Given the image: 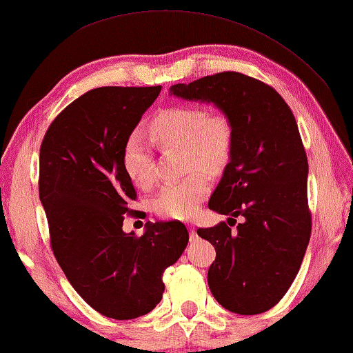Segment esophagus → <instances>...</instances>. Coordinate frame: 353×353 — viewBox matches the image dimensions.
Masks as SVG:
<instances>
[{
	"instance_id": "34e87169",
	"label": "esophagus",
	"mask_w": 353,
	"mask_h": 353,
	"mask_svg": "<svg viewBox=\"0 0 353 353\" xmlns=\"http://www.w3.org/2000/svg\"><path fill=\"white\" fill-rule=\"evenodd\" d=\"M188 232H190V240L195 241L196 238H198V235H196V230H195V225H190V227H188Z\"/></svg>"
}]
</instances>
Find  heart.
Returning <instances> with one entry per match:
<instances>
[{
  "instance_id": "heart-1",
  "label": "heart",
  "mask_w": 353,
  "mask_h": 353,
  "mask_svg": "<svg viewBox=\"0 0 353 353\" xmlns=\"http://www.w3.org/2000/svg\"><path fill=\"white\" fill-rule=\"evenodd\" d=\"M157 142L185 150V168L196 169L182 181L168 182L153 198L157 214L170 219H188L210 192L205 169L211 174L222 171L233 147V125L224 112H206L198 105H177L161 110L152 121ZM126 176L136 185L145 187L155 177V161L141 132L126 137L121 150Z\"/></svg>"
}]
</instances>
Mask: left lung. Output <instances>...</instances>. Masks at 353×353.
Returning <instances> with one entry per match:
<instances>
[{"label":"left lung","instance_id":"left-lung-1","mask_svg":"<svg viewBox=\"0 0 353 353\" xmlns=\"http://www.w3.org/2000/svg\"><path fill=\"white\" fill-rule=\"evenodd\" d=\"M170 91L212 102L233 125L230 161L208 203L228 219L196 230L216 248L208 270L212 296L233 314L270 310L294 281L312 232L309 163L296 118L274 88L238 72L179 83Z\"/></svg>","mask_w":353,"mask_h":353}]
</instances>
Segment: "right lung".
<instances>
[{"instance_id":"obj_1","label":"right lung","mask_w":353,"mask_h":353,"mask_svg":"<svg viewBox=\"0 0 353 353\" xmlns=\"http://www.w3.org/2000/svg\"><path fill=\"white\" fill-rule=\"evenodd\" d=\"M161 86L96 88L67 105L39 148V200L54 256L94 310L132 320L161 301L163 272L181 257L188 232L179 221L123 232L137 193L121 150Z\"/></svg>"}]
</instances>
